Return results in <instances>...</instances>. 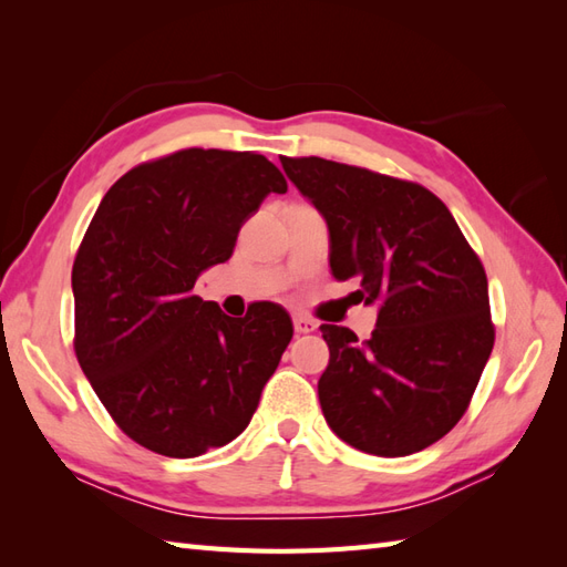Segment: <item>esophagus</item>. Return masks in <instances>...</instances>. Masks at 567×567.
<instances>
[{
	"label": "esophagus",
	"instance_id": "obj_1",
	"mask_svg": "<svg viewBox=\"0 0 567 567\" xmlns=\"http://www.w3.org/2000/svg\"><path fill=\"white\" fill-rule=\"evenodd\" d=\"M292 323H295V331L297 333H311V331H317V323L311 321V319H307V317H295L292 319Z\"/></svg>",
	"mask_w": 567,
	"mask_h": 567
}]
</instances>
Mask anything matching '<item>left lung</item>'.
I'll return each mask as SVG.
<instances>
[{
	"label": "left lung",
	"instance_id": "1",
	"mask_svg": "<svg viewBox=\"0 0 567 567\" xmlns=\"http://www.w3.org/2000/svg\"><path fill=\"white\" fill-rule=\"evenodd\" d=\"M280 163L329 224L336 280L378 305L370 341L321 323L323 419L363 453L429 449L465 414L495 346L483 262L426 187L315 155Z\"/></svg>",
	"mask_w": 567,
	"mask_h": 567
}]
</instances>
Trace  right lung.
<instances>
[{"mask_svg":"<svg viewBox=\"0 0 567 567\" xmlns=\"http://www.w3.org/2000/svg\"><path fill=\"white\" fill-rule=\"evenodd\" d=\"M270 192L287 179L265 155L187 148L118 177L92 216L72 265L75 355L143 449L197 457L234 441L292 341L280 305L234 319L195 295Z\"/></svg>","mask_w":567,"mask_h":567,"instance_id":"add662e5","label":"right lung"}]
</instances>
